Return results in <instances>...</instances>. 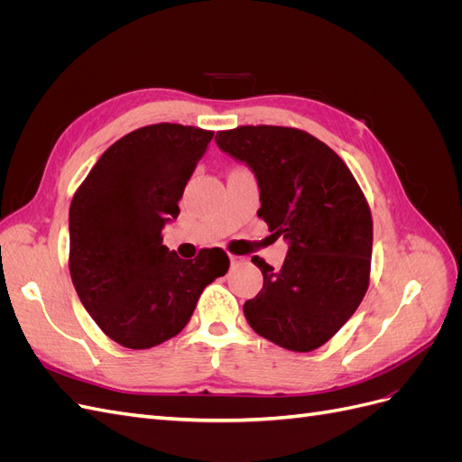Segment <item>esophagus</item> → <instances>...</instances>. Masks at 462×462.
<instances>
[{
	"mask_svg": "<svg viewBox=\"0 0 462 462\" xmlns=\"http://www.w3.org/2000/svg\"><path fill=\"white\" fill-rule=\"evenodd\" d=\"M229 262H231V265H239V263H245V258H243V256L231 254V256H229Z\"/></svg>",
	"mask_w": 462,
	"mask_h": 462,
	"instance_id": "34e87169",
	"label": "esophagus"
}]
</instances>
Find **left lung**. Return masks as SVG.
<instances>
[{
    "instance_id": "1",
    "label": "left lung",
    "mask_w": 462,
    "mask_h": 462,
    "mask_svg": "<svg viewBox=\"0 0 462 462\" xmlns=\"http://www.w3.org/2000/svg\"><path fill=\"white\" fill-rule=\"evenodd\" d=\"M219 150L248 165L260 189L262 217L289 245L263 275L246 321L268 341L309 353L337 333L365 299L372 258V216L353 173L316 136L258 125L216 134Z\"/></svg>"
}]
</instances>
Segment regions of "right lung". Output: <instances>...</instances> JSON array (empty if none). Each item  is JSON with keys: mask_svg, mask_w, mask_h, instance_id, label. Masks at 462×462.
I'll return each mask as SVG.
<instances>
[{"mask_svg": "<svg viewBox=\"0 0 462 462\" xmlns=\"http://www.w3.org/2000/svg\"><path fill=\"white\" fill-rule=\"evenodd\" d=\"M212 131L158 123L125 134L96 162L69 208V272L100 329L127 348L156 346L183 329L229 258L194 260L162 245Z\"/></svg>", "mask_w": 462, "mask_h": 462, "instance_id": "add662e5", "label": "right lung"}]
</instances>
